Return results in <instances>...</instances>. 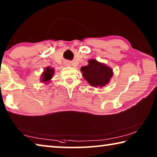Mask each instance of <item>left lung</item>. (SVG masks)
<instances>
[{
    "instance_id": "left-lung-1",
    "label": "left lung",
    "mask_w": 157,
    "mask_h": 157,
    "mask_svg": "<svg viewBox=\"0 0 157 157\" xmlns=\"http://www.w3.org/2000/svg\"><path fill=\"white\" fill-rule=\"evenodd\" d=\"M80 71L84 79L93 86H105L113 75L110 68L95 59L89 61V65L82 67Z\"/></svg>"
}]
</instances>
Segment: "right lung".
<instances>
[{"label": "right lung", "mask_w": 157, "mask_h": 157, "mask_svg": "<svg viewBox=\"0 0 157 157\" xmlns=\"http://www.w3.org/2000/svg\"><path fill=\"white\" fill-rule=\"evenodd\" d=\"M54 73V71L53 68H50L49 67H47L46 69L44 70V73H43V77L41 78V81L43 82H47L50 80V79L52 78V76H53Z\"/></svg>", "instance_id": "right-lung-1"}]
</instances>
